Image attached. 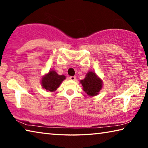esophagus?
Instances as JSON below:
<instances>
[{
	"label": "esophagus",
	"instance_id": "obj_1",
	"mask_svg": "<svg viewBox=\"0 0 148 148\" xmlns=\"http://www.w3.org/2000/svg\"><path fill=\"white\" fill-rule=\"evenodd\" d=\"M69 79H71V80H76V76H70L69 77Z\"/></svg>",
	"mask_w": 148,
	"mask_h": 148
}]
</instances>
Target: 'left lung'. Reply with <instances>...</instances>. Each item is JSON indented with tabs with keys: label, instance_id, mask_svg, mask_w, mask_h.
I'll return each instance as SVG.
<instances>
[{
	"label": "left lung",
	"instance_id": "8db88e82",
	"mask_svg": "<svg viewBox=\"0 0 148 148\" xmlns=\"http://www.w3.org/2000/svg\"><path fill=\"white\" fill-rule=\"evenodd\" d=\"M83 86L84 91L89 96H95L98 95L102 87V80L97 77L93 72L87 73L85 79L80 81Z\"/></svg>",
	"mask_w": 148,
	"mask_h": 148
}]
</instances>
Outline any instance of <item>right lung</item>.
<instances>
[{
    "label": "right lung",
    "instance_id": "obj_1",
    "mask_svg": "<svg viewBox=\"0 0 148 148\" xmlns=\"http://www.w3.org/2000/svg\"><path fill=\"white\" fill-rule=\"evenodd\" d=\"M65 78L66 77L64 75H59L56 71H50L48 74L42 77V86L47 91H54Z\"/></svg>",
    "mask_w": 148,
    "mask_h": 148
}]
</instances>
